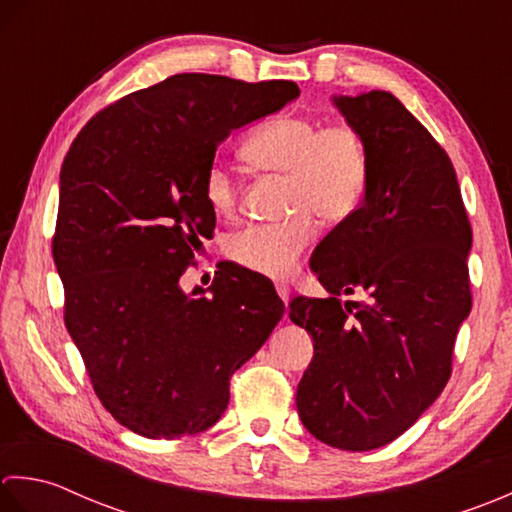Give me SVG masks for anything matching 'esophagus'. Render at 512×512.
<instances>
[{"instance_id":"34e87169","label":"esophagus","mask_w":512,"mask_h":512,"mask_svg":"<svg viewBox=\"0 0 512 512\" xmlns=\"http://www.w3.org/2000/svg\"><path fill=\"white\" fill-rule=\"evenodd\" d=\"M276 291H278V296H280V300L285 302V305H289V298H291V289H289V285L285 283V280H276Z\"/></svg>"}]
</instances>
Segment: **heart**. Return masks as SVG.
I'll list each match as a JSON object with an SVG mask.
<instances>
[{"label": "heart", "instance_id": "1", "mask_svg": "<svg viewBox=\"0 0 512 512\" xmlns=\"http://www.w3.org/2000/svg\"><path fill=\"white\" fill-rule=\"evenodd\" d=\"M241 154L249 168L287 179L283 225H254L229 241V256L265 276H287L314 241L318 216L325 223L349 218L369 183V154L360 132L349 123L305 117H278L245 139ZM203 198L218 216H232L238 185L221 161L203 174Z\"/></svg>", "mask_w": 512, "mask_h": 512}]
</instances>
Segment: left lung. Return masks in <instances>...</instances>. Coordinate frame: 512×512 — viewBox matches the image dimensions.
<instances>
[{"instance_id": "left-lung-1", "label": "left lung", "mask_w": 512, "mask_h": 512, "mask_svg": "<svg viewBox=\"0 0 512 512\" xmlns=\"http://www.w3.org/2000/svg\"><path fill=\"white\" fill-rule=\"evenodd\" d=\"M369 154L362 203L318 243L311 271L331 298L298 296L289 318L314 338L296 406L340 451H371L415 424L451 378L471 314L473 234L448 154L391 92L333 95ZM358 290L362 301L340 303Z\"/></svg>"}]
</instances>
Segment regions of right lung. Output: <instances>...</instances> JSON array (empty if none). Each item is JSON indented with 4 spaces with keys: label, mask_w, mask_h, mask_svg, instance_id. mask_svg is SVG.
I'll use <instances>...</instances> for the list:
<instances>
[{
    "label": "right lung",
    "mask_w": 512,
    "mask_h": 512,
    "mask_svg": "<svg viewBox=\"0 0 512 512\" xmlns=\"http://www.w3.org/2000/svg\"><path fill=\"white\" fill-rule=\"evenodd\" d=\"M298 95L294 81L185 72L112 103L70 145L52 238L64 320L125 429L150 440L210 429L232 373L283 318V300L247 269L225 267L210 296L179 280L216 223L203 198L216 148Z\"/></svg>",
    "instance_id": "1"
}]
</instances>
